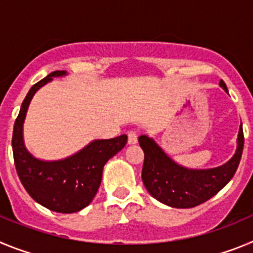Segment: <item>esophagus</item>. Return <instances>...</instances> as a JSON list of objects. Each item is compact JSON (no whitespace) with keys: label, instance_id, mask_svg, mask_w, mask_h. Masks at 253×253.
Here are the masks:
<instances>
[{"label":"esophagus","instance_id":"1","mask_svg":"<svg viewBox=\"0 0 253 253\" xmlns=\"http://www.w3.org/2000/svg\"><path fill=\"white\" fill-rule=\"evenodd\" d=\"M137 140H138L137 133L133 130L128 131V143L129 144H135V143H137Z\"/></svg>","mask_w":253,"mask_h":253}]
</instances>
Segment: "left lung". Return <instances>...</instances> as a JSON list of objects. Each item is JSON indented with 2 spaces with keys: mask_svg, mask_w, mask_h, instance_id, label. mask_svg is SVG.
<instances>
[{
  "mask_svg": "<svg viewBox=\"0 0 253 253\" xmlns=\"http://www.w3.org/2000/svg\"><path fill=\"white\" fill-rule=\"evenodd\" d=\"M219 84L228 92L224 81L220 80ZM138 140L144 152L142 180L148 193L169 207L186 209L213 198L231 181L242 157L245 137L241 123L233 157L223 166L209 169H193L180 166L147 135H140Z\"/></svg>",
  "mask_w": 253,
  "mask_h": 253,
  "instance_id": "8db88e82",
  "label": "left lung"
}]
</instances>
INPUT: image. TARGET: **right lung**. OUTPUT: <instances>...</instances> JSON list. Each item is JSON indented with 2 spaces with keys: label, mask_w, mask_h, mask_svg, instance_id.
I'll return each instance as SVG.
<instances>
[{
  "label": "right lung",
  "mask_w": 253,
  "mask_h": 253,
  "mask_svg": "<svg viewBox=\"0 0 253 253\" xmlns=\"http://www.w3.org/2000/svg\"><path fill=\"white\" fill-rule=\"evenodd\" d=\"M66 75V71H55L31 87L13 125L12 152L17 175L29 195L46 209L68 214L80 211L92 202L101 184L105 163L124 148L128 137L123 134L111 139H96L64 160L35 158L26 149L22 137L29 104L40 87L53 77Z\"/></svg>",
  "instance_id": "right-lung-1"
}]
</instances>
